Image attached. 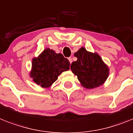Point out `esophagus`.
<instances>
[{
	"mask_svg": "<svg viewBox=\"0 0 133 133\" xmlns=\"http://www.w3.org/2000/svg\"><path fill=\"white\" fill-rule=\"evenodd\" d=\"M68 60H69V62H70V63H72V59H71V57H69V58H68Z\"/></svg>",
	"mask_w": 133,
	"mask_h": 133,
	"instance_id": "34e87169",
	"label": "esophagus"
}]
</instances>
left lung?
<instances>
[{
	"mask_svg": "<svg viewBox=\"0 0 133 133\" xmlns=\"http://www.w3.org/2000/svg\"><path fill=\"white\" fill-rule=\"evenodd\" d=\"M74 56L77 61L72 62L71 70L83 87L94 89L104 84L110 70L98 53L90 52L82 47Z\"/></svg>",
	"mask_w": 133,
	"mask_h": 133,
	"instance_id": "left-lung-1",
	"label": "left lung"
}]
</instances>
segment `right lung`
<instances>
[{
    "label": "right lung",
    "mask_w": 133,
    "mask_h": 133,
    "mask_svg": "<svg viewBox=\"0 0 133 133\" xmlns=\"http://www.w3.org/2000/svg\"><path fill=\"white\" fill-rule=\"evenodd\" d=\"M70 62L62 54L46 48L32 59L29 76L36 84L49 88L63 71L70 70Z\"/></svg>",
    "instance_id": "obj_1"
}]
</instances>
